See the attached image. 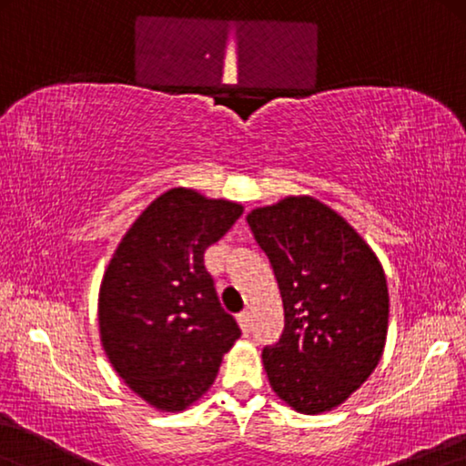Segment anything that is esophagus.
<instances>
[{
  "label": "esophagus",
  "mask_w": 466,
  "mask_h": 466,
  "mask_svg": "<svg viewBox=\"0 0 466 466\" xmlns=\"http://www.w3.org/2000/svg\"><path fill=\"white\" fill-rule=\"evenodd\" d=\"M238 323H240V329L245 331V334H248L250 328H253V315H250V311L238 313Z\"/></svg>",
  "instance_id": "1"
}]
</instances>
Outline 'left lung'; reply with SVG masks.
Instances as JSON below:
<instances>
[{"mask_svg": "<svg viewBox=\"0 0 466 466\" xmlns=\"http://www.w3.org/2000/svg\"><path fill=\"white\" fill-rule=\"evenodd\" d=\"M276 273L284 331L263 349L269 383L305 415L336 409L378 367L388 334L386 273L328 205L286 197L247 216Z\"/></svg>", "mask_w": 466, "mask_h": 466, "instance_id": "left-lung-1", "label": "left lung"}]
</instances>
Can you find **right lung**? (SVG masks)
<instances>
[{
    "instance_id": "add662e5",
    "label": "right lung",
    "mask_w": 466,
    "mask_h": 466,
    "mask_svg": "<svg viewBox=\"0 0 466 466\" xmlns=\"http://www.w3.org/2000/svg\"><path fill=\"white\" fill-rule=\"evenodd\" d=\"M240 216L238 203L172 188L140 213L107 265L99 290L103 350L155 409L176 412L198 400L240 338L203 261Z\"/></svg>"
}]
</instances>
